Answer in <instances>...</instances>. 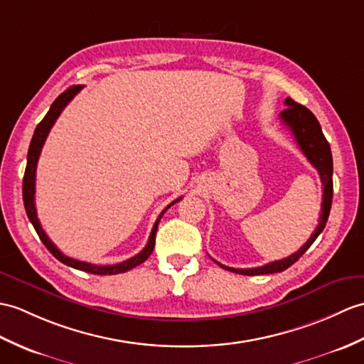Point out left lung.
<instances>
[{
	"mask_svg": "<svg viewBox=\"0 0 364 364\" xmlns=\"http://www.w3.org/2000/svg\"><path fill=\"white\" fill-rule=\"evenodd\" d=\"M285 105L287 108L281 113V121L289 127L290 132L293 133L294 139H296L298 146L301 151L306 158L310 161V164L314 166L318 173L321 183H323L324 189H323V203H321V215H319V223L316 226L315 232L310 235V239L302 245V247L293 252L291 256L281 259V260H274L269 262L267 265L256 267V268H231V267H225L222 264V268L228 269V272L243 274V276H257V274H272V273H281L284 269L291 267L294 262H296L304 252H306L311 243L316 240L318 235L323 232L326 228L328 214H331V208H332V197H333V159H332V151L331 146L324 136L323 130H321V125L315 114L310 112L307 107H304L298 102H294L291 97L285 99Z\"/></svg>",
	"mask_w": 364,
	"mask_h": 364,
	"instance_id": "8db88e82",
	"label": "left lung"
}]
</instances>
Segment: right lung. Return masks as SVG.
Returning a JSON list of instances; mask_svg holds the SVG:
<instances>
[{
  "label": "right lung",
  "mask_w": 364,
  "mask_h": 364,
  "mask_svg": "<svg viewBox=\"0 0 364 364\" xmlns=\"http://www.w3.org/2000/svg\"><path fill=\"white\" fill-rule=\"evenodd\" d=\"M83 88V85H73L68 90H65L60 96H58L53 105H50L49 112L46 113V116L41 119V122L37 125L36 132H33V136L31 141V146H29V151H28V164H26V171H24V178H23V201H24V209H26V214L29 217L31 223L36 228V231L38 234L40 240L43 242L45 247L50 251V255H53L55 259H58L62 262V264L68 265V267H73L75 269H82V272H87L91 274H119V273H125L129 272V269L134 268L141 265L142 262H146L149 259V256L151 255V251L155 248V235H156V230H158V223L161 220V217L164 215L166 210L171 208L172 205H175L176 201H180V198H176L175 201H172L171 205H168L159 217L156 218V222L151 228V232H150V237L149 242L146 245V248H144L141 252H138L136 256H133L130 259H127L121 264H116V265H95V264H88V262H82V260H75L73 257H68L65 256L63 252L58 250L55 245L50 242V239L46 235V232L43 231V228H41L40 222H38V217H37V209H36V201H33V196H36V171H37V163H38V158H40V151L43 149V144L48 138L49 130L53 129L54 122L57 121V117L60 116V113L63 112V108L71 102V99L77 95V92Z\"/></svg>",
  "instance_id": "add662e5"
}]
</instances>
